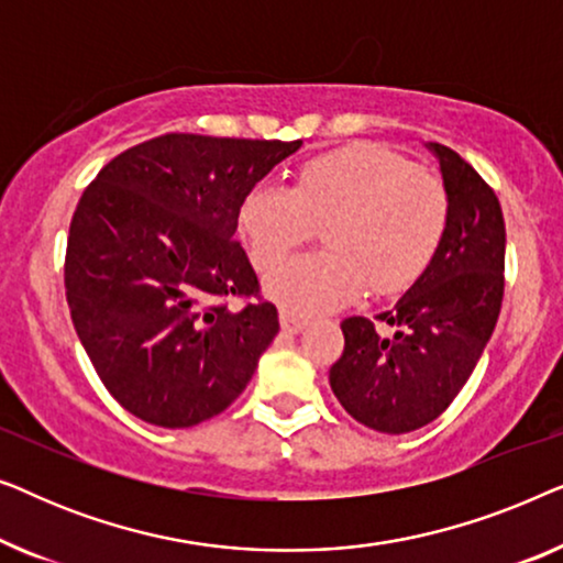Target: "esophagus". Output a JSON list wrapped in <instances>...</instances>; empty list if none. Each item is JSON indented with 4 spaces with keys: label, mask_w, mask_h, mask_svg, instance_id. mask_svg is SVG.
Masks as SVG:
<instances>
[{
    "label": "esophagus",
    "mask_w": 563,
    "mask_h": 563,
    "mask_svg": "<svg viewBox=\"0 0 563 563\" xmlns=\"http://www.w3.org/2000/svg\"><path fill=\"white\" fill-rule=\"evenodd\" d=\"M279 322H282V330H284V333H289V335L302 333L305 325H307V322H305L302 318H297V314L284 312V310L279 312Z\"/></svg>",
    "instance_id": "1"
}]
</instances>
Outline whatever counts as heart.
<instances>
[{"label":"heart","instance_id":"b5f03b06","mask_svg":"<svg viewBox=\"0 0 563 563\" xmlns=\"http://www.w3.org/2000/svg\"><path fill=\"white\" fill-rule=\"evenodd\" d=\"M314 225L325 251L295 258L266 284L284 312L335 310L366 287L374 297L410 289L443 243L449 191L402 153L356 143L305 161L291 187L256 184L238 207L261 274L279 268Z\"/></svg>","mask_w":563,"mask_h":563}]
</instances>
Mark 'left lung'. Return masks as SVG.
I'll list each match as a JSON object with an SVG mask.
<instances>
[{
  "mask_svg": "<svg viewBox=\"0 0 563 563\" xmlns=\"http://www.w3.org/2000/svg\"><path fill=\"white\" fill-rule=\"evenodd\" d=\"M449 191L438 256L389 312L341 322L330 389L361 426L399 435L433 422L472 376L505 295V218L495 189L449 145L430 143Z\"/></svg>",
  "mask_w": 563,
  "mask_h": 563,
  "instance_id": "1",
  "label": "left lung"
}]
</instances>
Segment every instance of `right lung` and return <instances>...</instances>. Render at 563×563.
<instances>
[{
    "mask_svg": "<svg viewBox=\"0 0 563 563\" xmlns=\"http://www.w3.org/2000/svg\"><path fill=\"white\" fill-rule=\"evenodd\" d=\"M302 141L166 133L114 156L76 205L66 302L107 391L151 426L220 415L279 333L235 241L245 191ZM228 296L246 305L230 311Z\"/></svg>",
    "mask_w": 563,
    "mask_h": 563,
    "instance_id": "obj_1",
    "label": "right lung"
}]
</instances>
